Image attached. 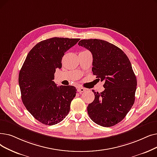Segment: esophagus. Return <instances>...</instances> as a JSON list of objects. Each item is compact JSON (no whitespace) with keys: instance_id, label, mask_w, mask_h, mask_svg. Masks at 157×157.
Returning a JSON list of instances; mask_svg holds the SVG:
<instances>
[{"instance_id":"34e87169","label":"esophagus","mask_w":157,"mask_h":157,"mask_svg":"<svg viewBox=\"0 0 157 157\" xmlns=\"http://www.w3.org/2000/svg\"><path fill=\"white\" fill-rule=\"evenodd\" d=\"M77 91H78V92H79V93H82V92H83L85 91V88H83V87H78V88H77Z\"/></svg>"}]
</instances>
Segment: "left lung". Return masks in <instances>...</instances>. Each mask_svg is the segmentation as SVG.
I'll return each mask as SVG.
<instances>
[{
  "mask_svg": "<svg viewBox=\"0 0 157 157\" xmlns=\"http://www.w3.org/2000/svg\"><path fill=\"white\" fill-rule=\"evenodd\" d=\"M78 45L92 52L93 74L105 81L104 91L92 90L95 99L87 106L88 114L98 125L113 126L126 117L134 104L137 79L132 64L123 51L106 41L81 40Z\"/></svg>",
  "mask_w": 157,
  "mask_h": 157,
  "instance_id": "obj_1",
  "label": "left lung"
}]
</instances>
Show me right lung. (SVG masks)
Instances as JSON below:
<instances>
[{"mask_svg": "<svg viewBox=\"0 0 157 157\" xmlns=\"http://www.w3.org/2000/svg\"><path fill=\"white\" fill-rule=\"evenodd\" d=\"M79 40L54 37L41 41L29 51L20 71L22 101L29 112L44 124L59 123L70 111L76 87L57 86L53 79L56 69L62 67L65 52Z\"/></svg>", "mask_w": 157, "mask_h": 157, "instance_id": "obj_1", "label": "right lung"}]
</instances>
